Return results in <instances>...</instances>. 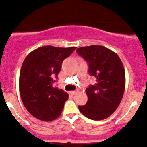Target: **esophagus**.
Instances as JSON below:
<instances>
[{
  "label": "esophagus",
  "instance_id": "obj_1",
  "mask_svg": "<svg viewBox=\"0 0 147 147\" xmlns=\"http://www.w3.org/2000/svg\"><path fill=\"white\" fill-rule=\"evenodd\" d=\"M75 93H76L75 91H70V95H75Z\"/></svg>",
  "mask_w": 147,
  "mask_h": 147
}]
</instances>
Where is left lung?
<instances>
[{
    "label": "left lung",
    "instance_id": "obj_1",
    "mask_svg": "<svg viewBox=\"0 0 147 147\" xmlns=\"http://www.w3.org/2000/svg\"><path fill=\"white\" fill-rule=\"evenodd\" d=\"M88 63V73L96 79L95 85L86 89L88 102L79 106L84 116L102 120L113 113L125 89V71L119 56L102 45L82 47L76 50Z\"/></svg>",
    "mask_w": 147,
    "mask_h": 147
}]
</instances>
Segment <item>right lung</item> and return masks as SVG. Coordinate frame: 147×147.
<instances>
[{
  "instance_id": "obj_1",
  "label": "right lung",
  "mask_w": 147,
  "mask_h": 147,
  "mask_svg": "<svg viewBox=\"0 0 147 147\" xmlns=\"http://www.w3.org/2000/svg\"><path fill=\"white\" fill-rule=\"evenodd\" d=\"M77 47H40L23 61L20 71L19 92L22 102L32 115L49 122L59 117L68 93L53 87L62 62Z\"/></svg>"
}]
</instances>
